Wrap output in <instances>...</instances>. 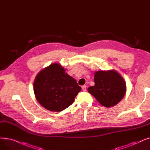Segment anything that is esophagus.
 Segmentation results:
<instances>
[{"instance_id": "34e87169", "label": "esophagus", "mask_w": 150, "mask_h": 150, "mask_svg": "<svg viewBox=\"0 0 150 150\" xmlns=\"http://www.w3.org/2000/svg\"><path fill=\"white\" fill-rule=\"evenodd\" d=\"M82 90L83 91H86V86H82Z\"/></svg>"}]
</instances>
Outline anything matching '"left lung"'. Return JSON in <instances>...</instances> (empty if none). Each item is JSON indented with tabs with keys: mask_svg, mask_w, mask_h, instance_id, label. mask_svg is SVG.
<instances>
[{
	"mask_svg": "<svg viewBox=\"0 0 150 150\" xmlns=\"http://www.w3.org/2000/svg\"><path fill=\"white\" fill-rule=\"evenodd\" d=\"M95 85L88 92L105 107L115 106L124 97L127 86L123 77L115 70L97 71L94 75Z\"/></svg>",
	"mask_w": 150,
	"mask_h": 150,
	"instance_id": "obj_1",
	"label": "left lung"
}]
</instances>
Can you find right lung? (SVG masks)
Here are the masks:
<instances>
[{"label": "right lung", "mask_w": 150, "mask_h": 150, "mask_svg": "<svg viewBox=\"0 0 150 150\" xmlns=\"http://www.w3.org/2000/svg\"><path fill=\"white\" fill-rule=\"evenodd\" d=\"M66 69L53 63L36 75L33 90L41 106L51 111L60 112L73 103L81 88Z\"/></svg>", "instance_id": "add662e5"}]
</instances>
